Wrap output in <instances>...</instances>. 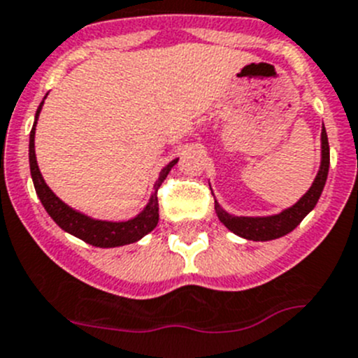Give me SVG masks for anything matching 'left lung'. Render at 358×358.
Masks as SVG:
<instances>
[{"label": "left lung", "instance_id": "obj_1", "mask_svg": "<svg viewBox=\"0 0 358 358\" xmlns=\"http://www.w3.org/2000/svg\"><path fill=\"white\" fill-rule=\"evenodd\" d=\"M328 167H330V146H328L327 130H321V166L317 176H315L312 187L305 192L298 203L292 207L285 208L280 214L266 215V217H246V215H231L227 210L219 207L215 201V214L219 221L224 224L235 235L244 237L248 241H273L287 235L289 231L294 230L305 215L315 207V203L320 199L323 187L327 183Z\"/></svg>", "mask_w": 358, "mask_h": 358}]
</instances>
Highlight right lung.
Returning a JSON list of instances; mask_svg holds the SVG:
<instances>
[{
	"mask_svg": "<svg viewBox=\"0 0 358 358\" xmlns=\"http://www.w3.org/2000/svg\"><path fill=\"white\" fill-rule=\"evenodd\" d=\"M46 98V96H44ZM44 105L43 103L38 105L37 114H35V123L34 128L30 131V173L31 180H34L35 192H37L38 199L44 205L48 214L51 215L55 223L59 224L64 231L75 235L78 239L85 241L87 244H92L96 248H115V246H124V244L135 243V241L143 239L144 235L150 234L153 228L159 223V198H157V191L159 187L162 185V182L166 180V176L169 175L171 167L178 162V159L171 160L160 171L159 180L155 182V191L151 194L150 201L144 207V210L141 214L135 215L134 219H128V221H99V219H92L89 215L82 214V212L71 208L69 205L62 201L59 196L51 191L50 187L44 182L43 175L38 171L37 166V157H35V127H37V119L41 114V108Z\"/></svg>",
	"mask_w": 358,
	"mask_h": 358,
	"instance_id": "right-lung-1",
	"label": "right lung"
}]
</instances>
